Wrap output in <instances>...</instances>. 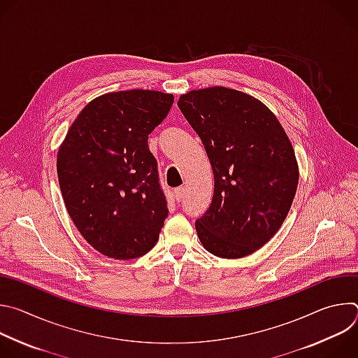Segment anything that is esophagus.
I'll list each match as a JSON object with an SVG mask.
<instances>
[{"label": "esophagus", "instance_id": "1", "mask_svg": "<svg viewBox=\"0 0 358 358\" xmlns=\"http://www.w3.org/2000/svg\"><path fill=\"white\" fill-rule=\"evenodd\" d=\"M184 194H185V187H178V188L174 189V196L178 202L184 198Z\"/></svg>", "mask_w": 358, "mask_h": 358}]
</instances>
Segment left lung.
Here are the masks:
<instances>
[{"label": "left lung", "instance_id": "obj_1", "mask_svg": "<svg viewBox=\"0 0 358 358\" xmlns=\"http://www.w3.org/2000/svg\"><path fill=\"white\" fill-rule=\"evenodd\" d=\"M178 108L199 136L214 173L211 206L195 222L208 252L243 258L282 227L299 166L276 116L248 93L214 86L181 94Z\"/></svg>", "mask_w": 358, "mask_h": 358}]
</instances>
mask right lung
Instances as JSON below:
<instances>
[{"label": "right lung", "instance_id": "right-lung-1", "mask_svg": "<svg viewBox=\"0 0 358 358\" xmlns=\"http://www.w3.org/2000/svg\"><path fill=\"white\" fill-rule=\"evenodd\" d=\"M173 101L159 90L101 94L82 109L58 150L68 214L105 257L134 259L159 241L169 210L147 140Z\"/></svg>", "mask_w": 358, "mask_h": 358}]
</instances>
